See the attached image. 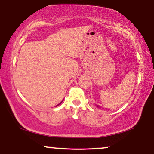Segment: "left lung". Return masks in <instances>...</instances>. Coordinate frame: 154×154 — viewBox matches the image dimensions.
<instances>
[{"mask_svg": "<svg viewBox=\"0 0 154 154\" xmlns=\"http://www.w3.org/2000/svg\"><path fill=\"white\" fill-rule=\"evenodd\" d=\"M97 107H99V106H97Z\"/></svg>", "mask_w": 154, "mask_h": 154, "instance_id": "obj_1", "label": "left lung"}]
</instances>
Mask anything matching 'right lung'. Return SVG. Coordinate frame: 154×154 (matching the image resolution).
Masks as SVG:
<instances>
[{
  "mask_svg": "<svg viewBox=\"0 0 154 154\" xmlns=\"http://www.w3.org/2000/svg\"><path fill=\"white\" fill-rule=\"evenodd\" d=\"M58 105H57V106H58Z\"/></svg>",
  "mask_w": 154,
  "mask_h": 154,
  "instance_id": "right-lung-1",
  "label": "right lung"
}]
</instances>
